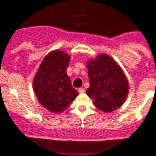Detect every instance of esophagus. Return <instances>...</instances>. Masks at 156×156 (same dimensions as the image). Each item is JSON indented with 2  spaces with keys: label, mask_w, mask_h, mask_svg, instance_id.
Returning a JSON list of instances; mask_svg holds the SVG:
<instances>
[{
  "label": "esophagus",
  "mask_w": 156,
  "mask_h": 156,
  "mask_svg": "<svg viewBox=\"0 0 156 156\" xmlns=\"http://www.w3.org/2000/svg\"><path fill=\"white\" fill-rule=\"evenodd\" d=\"M78 91H79V93H84L85 91V88H80L79 89H78Z\"/></svg>",
  "instance_id": "obj_1"
}]
</instances>
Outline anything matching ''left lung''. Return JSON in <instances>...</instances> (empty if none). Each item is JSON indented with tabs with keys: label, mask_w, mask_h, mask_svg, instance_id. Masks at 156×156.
I'll list each match as a JSON object with an SVG mask.
<instances>
[{
	"label": "left lung",
	"mask_w": 156,
	"mask_h": 156,
	"mask_svg": "<svg viewBox=\"0 0 156 156\" xmlns=\"http://www.w3.org/2000/svg\"><path fill=\"white\" fill-rule=\"evenodd\" d=\"M89 88L86 94L100 111L112 112L122 105L129 94V81L120 65L106 54L87 62Z\"/></svg>",
	"instance_id": "left-lung-1"
}]
</instances>
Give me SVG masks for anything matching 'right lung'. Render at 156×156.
Instances as JSON below:
<instances>
[{
  "label": "right lung",
  "instance_id": "right-lung-1",
  "mask_svg": "<svg viewBox=\"0 0 156 156\" xmlns=\"http://www.w3.org/2000/svg\"><path fill=\"white\" fill-rule=\"evenodd\" d=\"M70 59L71 56L63 51L49 52L33 80V89L38 102L51 112L66 110L78 95L66 72Z\"/></svg>",
  "mask_w": 156,
  "mask_h": 156
}]
</instances>
